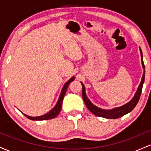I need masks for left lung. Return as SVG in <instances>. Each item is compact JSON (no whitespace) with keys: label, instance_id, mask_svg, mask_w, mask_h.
Returning a JSON list of instances; mask_svg holds the SVG:
<instances>
[{"label":"left lung","instance_id":"8db88e82","mask_svg":"<svg viewBox=\"0 0 151 151\" xmlns=\"http://www.w3.org/2000/svg\"><path fill=\"white\" fill-rule=\"evenodd\" d=\"M140 52H141V63H142V67H143L144 72H143V76H142L141 81L140 83L139 86H138V89H137L136 93H135L134 96H133L132 99L129 102H128L127 104H124V106H121L120 107H117V108L110 109V110H105V109H102L99 108V107L96 106L95 105H93L91 101H89V99L87 98L85 92V87L84 85L83 84L82 82H81V85H82V98L84 100V103L87 107V109H89L91 113L94 114V115L100 117H104L106 119H118V118H120L123 116H124L125 114L129 113L133 109L135 108L137 104H138V101H139L140 96H141V91H142V88H143V83L145 81V65L143 63V53H142L141 49L140 48Z\"/></svg>","mask_w":151,"mask_h":151}]
</instances>
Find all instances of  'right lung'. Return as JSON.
Masks as SVG:
<instances>
[{"label": "right lung", "instance_id": "right-lung-1", "mask_svg": "<svg viewBox=\"0 0 151 151\" xmlns=\"http://www.w3.org/2000/svg\"><path fill=\"white\" fill-rule=\"evenodd\" d=\"M74 80V77H72L70 79V80H68L67 82L65 83V84L64 85L63 88H62V89L61 93H60V98H59V99L58 101V103L56 104V105L55 106V107H54V108L52 109L50 111L48 112V113H47L46 114H45V115H43V116H36V117L29 116L25 115V114H24V115H25V116L27 118V119H30V120H32V121L48 120V119H54V118L56 117L57 116L60 114V111H61V109H62V101H63V99H64V96H65V95L66 93V91H67V88H68V86H69V84H70V83Z\"/></svg>", "mask_w": 151, "mask_h": 151}]
</instances>
